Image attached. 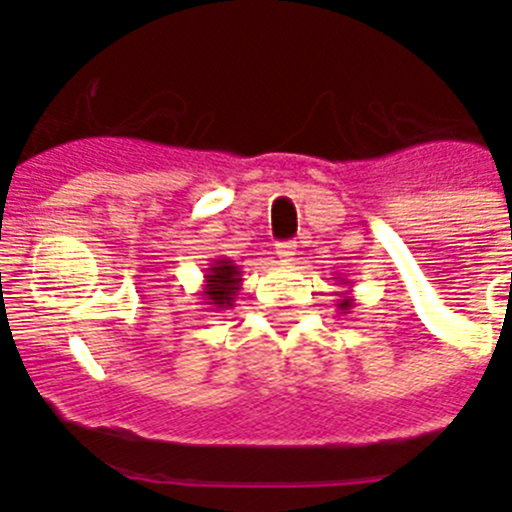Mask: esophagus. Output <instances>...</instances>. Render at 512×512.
<instances>
[{
    "mask_svg": "<svg viewBox=\"0 0 512 512\" xmlns=\"http://www.w3.org/2000/svg\"><path fill=\"white\" fill-rule=\"evenodd\" d=\"M275 255H278V260L281 262H293L296 260V242H281V244H275Z\"/></svg>",
    "mask_w": 512,
    "mask_h": 512,
    "instance_id": "1",
    "label": "esophagus"
}]
</instances>
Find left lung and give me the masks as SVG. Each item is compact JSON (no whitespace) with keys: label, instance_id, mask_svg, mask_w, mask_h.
Segmentation results:
<instances>
[{"label":"left lung","instance_id":"8db88e82","mask_svg":"<svg viewBox=\"0 0 512 512\" xmlns=\"http://www.w3.org/2000/svg\"><path fill=\"white\" fill-rule=\"evenodd\" d=\"M340 286H348V281L342 278ZM337 296H340V299H337V309H340L342 314H350V309H353V306H355V299H353V296H350V291H337Z\"/></svg>","mask_w":512,"mask_h":512}]
</instances>
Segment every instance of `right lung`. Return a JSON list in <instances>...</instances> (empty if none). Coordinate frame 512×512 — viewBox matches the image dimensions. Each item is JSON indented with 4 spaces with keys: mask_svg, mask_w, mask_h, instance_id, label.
I'll list each match as a JSON object with an SVG mask.
<instances>
[{
    "mask_svg": "<svg viewBox=\"0 0 512 512\" xmlns=\"http://www.w3.org/2000/svg\"><path fill=\"white\" fill-rule=\"evenodd\" d=\"M203 273H206L201 291L203 304L211 311L231 309L237 301L239 288H242V270H239L237 262L229 260V257H219V260H211V265Z\"/></svg>",
    "mask_w": 512,
    "mask_h": 512,
    "instance_id": "right-lung-1",
    "label": "right lung"
}]
</instances>
